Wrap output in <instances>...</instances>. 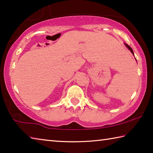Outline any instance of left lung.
I'll list each match as a JSON object with an SVG mask.
<instances>
[{"instance_id":"8db88e82","label":"left lung","mask_w":153,"mask_h":153,"mask_svg":"<svg viewBox=\"0 0 153 153\" xmlns=\"http://www.w3.org/2000/svg\"><path fill=\"white\" fill-rule=\"evenodd\" d=\"M125 45H126V47H127V48H128L129 49V51H130V52H131V53H132V54H133V55H134V52H133V50H132V49H131V48L130 47V46H129V45H127V44H126V43H125Z\"/></svg>"}]
</instances>
